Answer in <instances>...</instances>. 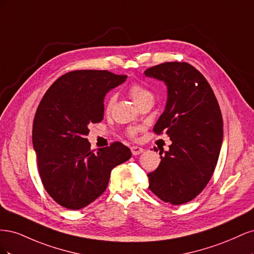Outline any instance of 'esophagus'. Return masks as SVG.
Listing matches in <instances>:
<instances>
[{
	"label": "esophagus",
	"instance_id": "esophagus-1",
	"mask_svg": "<svg viewBox=\"0 0 254 254\" xmlns=\"http://www.w3.org/2000/svg\"><path fill=\"white\" fill-rule=\"evenodd\" d=\"M143 151H144V149L142 147H139V146H131V152L133 156L140 155V153H142Z\"/></svg>",
	"mask_w": 254,
	"mask_h": 254
}]
</instances>
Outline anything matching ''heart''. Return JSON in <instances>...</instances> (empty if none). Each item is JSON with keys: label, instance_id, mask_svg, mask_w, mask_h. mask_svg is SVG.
Masks as SVG:
<instances>
[{"label": "heart", "instance_id": "1", "mask_svg": "<svg viewBox=\"0 0 254 254\" xmlns=\"http://www.w3.org/2000/svg\"><path fill=\"white\" fill-rule=\"evenodd\" d=\"M128 91H129V95L131 96V98L133 99V102L137 106H141L142 104L148 102V101H153V94L147 88H145L144 86H142V84H140V83L133 82L131 86L129 87ZM115 101H117V95L112 94V95L109 96L108 101H107V103H106V111L107 112H110L112 110ZM137 131H139V128L129 127L126 130V133L129 136L134 137L136 135Z\"/></svg>", "mask_w": 254, "mask_h": 254}]
</instances>
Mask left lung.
Returning a JSON list of instances; mask_svg holds the SVG:
<instances>
[{
	"label": "left lung",
	"instance_id": "8db88e82",
	"mask_svg": "<svg viewBox=\"0 0 254 254\" xmlns=\"http://www.w3.org/2000/svg\"><path fill=\"white\" fill-rule=\"evenodd\" d=\"M144 74L166 84V106L153 131L172 140L147 175L148 188L165 202L187 203L201 193L217 164L224 133L219 105L203 75L187 63H164Z\"/></svg>",
	"mask_w": 254,
	"mask_h": 254
}]
</instances>
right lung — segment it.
<instances>
[{
  "label": "right lung",
  "mask_w": 254,
  "mask_h": 254,
  "mask_svg": "<svg viewBox=\"0 0 254 254\" xmlns=\"http://www.w3.org/2000/svg\"><path fill=\"white\" fill-rule=\"evenodd\" d=\"M127 78L108 71L78 70L59 77L38 106L33 145L44 189L58 204L79 210L108 187L111 171L131 158L127 146L91 150L89 125L104 119V98Z\"/></svg>",
  "instance_id": "1"
}]
</instances>
